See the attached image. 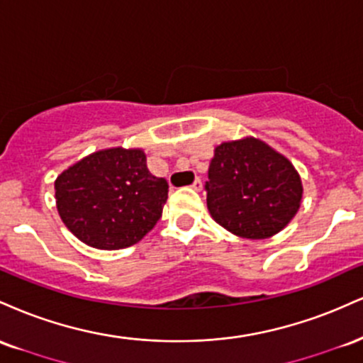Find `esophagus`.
<instances>
[{
	"mask_svg": "<svg viewBox=\"0 0 363 363\" xmlns=\"http://www.w3.org/2000/svg\"><path fill=\"white\" fill-rule=\"evenodd\" d=\"M191 189L197 190V191L202 190V180H200V178H197V180H195L194 183H191Z\"/></svg>",
	"mask_w": 363,
	"mask_h": 363,
	"instance_id": "34e87169",
	"label": "esophagus"
}]
</instances>
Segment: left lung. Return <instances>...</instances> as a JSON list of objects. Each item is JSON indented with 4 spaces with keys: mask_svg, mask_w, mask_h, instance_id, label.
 Wrapping results in <instances>:
<instances>
[{
    "mask_svg": "<svg viewBox=\"0 0 363 363\" xmlns=\"http://www.w3.org/2000/svg\"><path fill=\"white\" fill-rule=\"evenodd\" d=\"M206 190L216 223L246 240H267L282 231L302 199V182L294 164L255 138L216 147Z\"/></svg>",
    "mask_w": 363,
    "mask_h": 363,
    "instance_id": "8db88e82",
    "label": "left lung"
}]
</instances>
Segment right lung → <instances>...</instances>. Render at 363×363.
<instances>
[{
  "instance_id": "1",
  "label": "right lung",
  "mask_w": 363,
  "mask_h": 363,
  "mask_svg": "<svg viewBox=\"0 0 363 363\" xmlns=\"http://www.w3.org/2000/svg\"><path fill=\"white\" fill-rule=\"evenodd\" d=\"M66 228L98 250L129 248L155 228L168 183L149 173L143 149L96 151L62 172L54 183Z\"/></svg>"
}]
</instances>
